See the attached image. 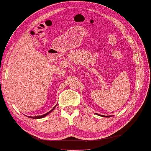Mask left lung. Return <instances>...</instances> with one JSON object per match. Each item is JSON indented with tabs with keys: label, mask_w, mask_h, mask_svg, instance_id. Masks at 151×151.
I'll list each match as a JSON object with an SVG mask.
<instances>
[{
	"label": "left lung",
	"mask_w": 151,
	"mask_h": 151,
	"mask_svg": "<svg viewBox=\"0 0 151 151\" xmlns=\"http://www.w3.org/2000/svg\"><path fill=\"white\" fill-rule=\"evenodd\" d=\"M95 114H96V115H99V116H102V117H111V116H104V115H99V114H97V113H95Z\"/></svg>",
	"instance_id": "1"
}]
</instances>
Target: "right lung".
I'll return each mask as SVG.
<instances>
[{
	"mask_svg": "<svg viewBox=\"0 0 151 151\" xmlns=\"http://www.w3.org/2000/svg\"><path fill=\"white\" fill-rule=\"evenodd\" d=\"M57 105V104H56ZM56 105L54 106V107L50 110V111H49L48 113H45V114H44V115H40V116H30L29 117V118H31V119H42V118H43V117H45V116H46L47 115H49V114L50 113H51L52 112L53 110L55 109V108H56Z\"/></svg>",
	"mask_w": 151,
	"mask_h": 151,
	"instance_id": "obj_1",
	"label": "right lung"
}]
</instances>
